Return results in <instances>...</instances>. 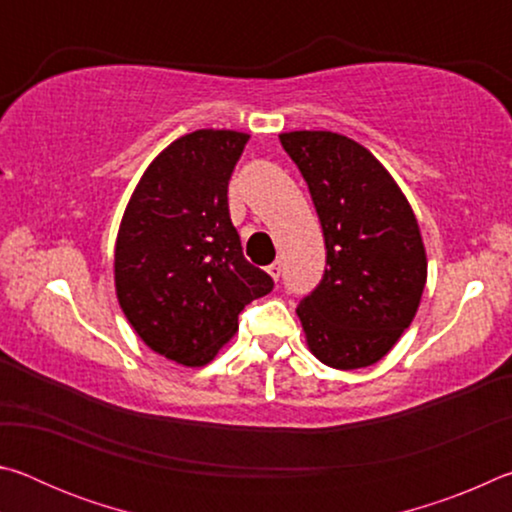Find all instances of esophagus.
<instances>
[{
	"label": "esophagus",
	"mask_w": 512,
	"mask_h": 512,
	"mask_svg": "<svg viewBox=\"0 0 512 512\" xmlns=\"http://www.w3.org/2000/svg\"><path fill=\"white\" fill-rule=\"evenodd\" d=\"M268 275H271L275 282L280 280V275H282V264H280V262H273L271 266H268Z\"/></svg>",
	"instance_id": "esophagus-1"
}]
</instances>
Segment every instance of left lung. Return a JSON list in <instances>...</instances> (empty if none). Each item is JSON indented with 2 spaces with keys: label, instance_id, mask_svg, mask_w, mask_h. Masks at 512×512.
<instances>
[{
  "label": "left lung",
  "instance_id": "left-lung-1",
  "mask_svg": "<svg viewBox=\"0 0 512 512\" xmlns=\"http://www.w3.org/2000/svg\"><path fill=\"white\" fill-rule=\"evenodd\" d=\"M323 225L327 268L296 309L311 354L336 370L377 363L415 318L427 282L418 219L366 146L329 131L282 133Z\"/></svg>",
  "mask_w": 512,
  "mask_h": 512
}]
</instances>
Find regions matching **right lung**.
<instances>
[{"label":"right lung","instance_id":"add662e5","mask_svg":"<svg viewBox=\"0 0 512 512\" xmlns=\"http://www.w3.org/2000/svg\"><path fill=\"white\" fill-rule=\"evenodd\" d=\"M246 133L203 128L171 142L137 183L115 244L119 307L153 352L205 366L248 302L273 291L244 257L228 183Z\"/></svg>","mask_w":512,"mask_h":512}]
</instances>
